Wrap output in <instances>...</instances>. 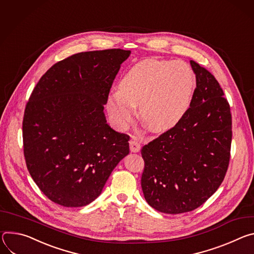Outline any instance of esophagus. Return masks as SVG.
<instances>
[{"label":"esophagus","mask_w":254,"mask_h":254,"mask_svg":"<svg viewBox=\"0 0 254 254\" xmlns=\"http://www.w3.org/2000/svg\"><path fill=\"white\" fill-rule=\"evenodd\" d=\"M130 145V150L131 152H139L140 149H141V146H140V143L137 141L135 138H132L129 141Z\"/></svg>","instance_id":"obj_1"}]
</instances>
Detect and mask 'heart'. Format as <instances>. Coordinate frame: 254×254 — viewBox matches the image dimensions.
I'll list each match as a JSON object with an SVG mask.
<instances>
[{
    "label": "heart",
    "instance_id": "b5f03b06",
    "mask_svg": "<svg viewBox=\"0 0 254 254\" xmlns=\"http://www.w3.org/2000/svg\"><path fill=\"white\" fill-rule=\"evenodd\" d=\"M195 77L184 63L144 60L123 75L120 89L113 91L107 109L118 126L133 120L136 105L146 128L162 132L178 124L190 108Z\"/></svg>",
    "mask_w": 254,
    "mask_h": 254
}]
</instances>
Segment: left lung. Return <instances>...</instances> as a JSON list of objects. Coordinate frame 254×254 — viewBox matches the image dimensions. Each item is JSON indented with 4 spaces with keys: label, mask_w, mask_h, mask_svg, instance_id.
Returning a JSON list of instances; mask_svg holds the SVG:
<instances>
[{
    "label": "left lung",
    "mask_w": 254,
    "mask_h": 254,
    "mask_svg": "<svg viewBox=\"0 0 254 254\" xmlns=\"http://www.w3.org/2000/svg\"><path fill=\"white\" fill-rule=\"evenodd\" d=\"M190 64L196 84L190 108L175 127L141 149L144 198L165 214L203 205L222 184L230 159V106L214 75Z\"/></svg>",
    "instance_id": "8db88e82"
}]
</instances>
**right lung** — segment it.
<instances>
[{
    "label": "right lung",
    "instance_id": "1",
    "mask_svg": "<svg viewBox=\"0 0 254 254\" xmlns=\"http://www.w3.org/2000/svg\"><path fill=\"white\" fill-rule=\"evenodd\" d=\"M131 51L73 54L39 79L23 119L27 168L41 191L64 207H82L101 194L129 154V136L112 129L104 105Z\"/></svg>",
    "mask_w": 254,
    "mask_h": 254
}]
</instances>
